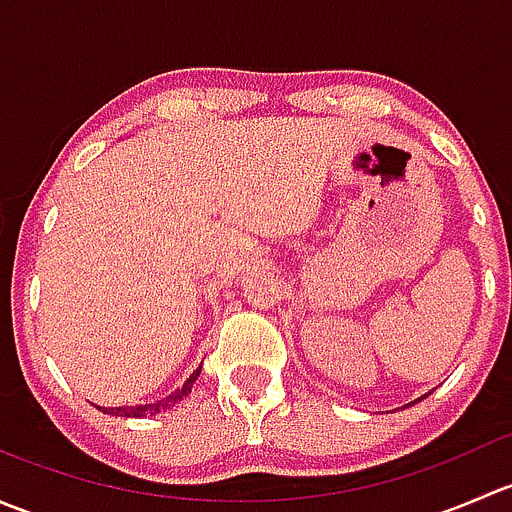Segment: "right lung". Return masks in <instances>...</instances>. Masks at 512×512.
Returning <instances> with one entry per match:
<instances>
[{
	"label": "right lung",
	"mask_w": 512,
	"mask_h": 512,
	"mask_svg": "<svg viewBox=\"0 0 512 512\" xmlns=\"http://www.w3.org/2000/svg\"><path fill=\"white\" fill-rule=\"evenodd\" d=\"M198 374H200V369H195L193 374H190V379L185 381V384L180 386V389H175L173 394L165 396V399L153 401V404H143V406H118V409H101V406H98V409H101L103 414L128 416V418H141V416H153V414H160V411L170 409V406H175V404H178L180 399H185V396L190 394V389H193V384H195V379H198Z\"/></svg>",
	"instance_id": "1"
}]
</instances>
